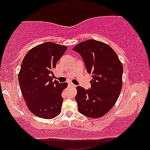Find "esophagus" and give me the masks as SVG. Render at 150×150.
<instances>
[{"label":"esophagus","instance_id":"esophagus-1","mask_svg":"<svg viewBox=\"0 0 150 150\" xmlns=\"http://www.w3.org/2000/svg\"><path fill=\"white\" fill-rule=\"evenodd\" d=\"M69 86L72 87H76L75 85H74L73 83H69Z\"/></svg>","mask_w":150,"mask_h":150}]
</instances>
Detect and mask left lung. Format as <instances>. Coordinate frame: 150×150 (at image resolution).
I'll use <instances>...</instances> for the list:
<instances>
[{
    "label": "left lung",
    "instance_id": "obj_1",
    "mask_svg": "<svg viewBox=\"0 0 150 150\" xmlns=\"http://www.w3.org/2000/svg\"><path fill=\"white\" fill-rule=\"evenodd\" d=\"M81 54L89 74H92L91 89L76 87L75 100L81 114L92 118L108 114L116 104L122 86L123 67L110 45L96 40H87L73 48Z\"/></svg>",
    "mask_w": 150,
    "mask_h": 150
}]
</instances>
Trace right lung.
<instances>
[{
	"label": "right lung",
	"instance_id": "right-lung-1",
	"mask_svg": "<svg viewBox=\"0 0 150 150\" xmlns=\"http://www.w3.org/2000/svg\"><path fill=\"white\" fill-rule=\"evenodd\" d=\"M67 47L52 42L35 46L23 58L18 83L29 110L38 117L51 119L61 112L62 92L67 83L52 80V70Z\"/></svg>",
	"mask_w": 150,
	"mask_h": 150
}]
</instances>
